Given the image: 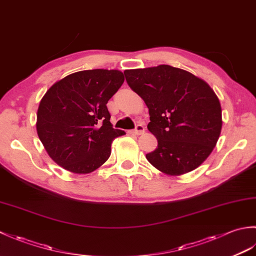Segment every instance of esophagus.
Wrapping results in <instances>:
<instances>
[{
    "mask_svg": "<svg viewBox=\"0 0 256 256\" xmlns=\"http://www.w3.org/2000/svg\"><path fill=\"white\" fill-rule=\"evenodd\" d=\"M145 132V128L143 124H138L136 128H135V130H133L132 133H134L135 135H140L143 134Z\"/></svg>",
    "mask_w": 256,
    "mask_h": 256,
    "instance_id": "obj_1",
    "label": "esophagus"
}]
</instances>
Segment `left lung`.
Returning a JSON list of instances; mask_svg holds the SVG:
<instances>
[{
    "instance_id": "8db88e82",
    "label": "left lung",
    "mask_w": 256,
    "mask_h": 256,
    "mask_svg": "<svg viewBox=\"0 0 256 256\" xmlns=\"http://www.w3.org/2000/svg\"><path fill=\"white\" fill-rule=\"evenodd\" d=\"M125 79L148 108V128L157 148L146 158L157 170L179 176L199 167L218 142L222 111L210 86L168 64L124 72Z\"/></svg>"
}]
</instances>
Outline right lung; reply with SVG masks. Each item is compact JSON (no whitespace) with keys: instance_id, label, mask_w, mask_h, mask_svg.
<instances>
[{"instance_id":"add662e5","label":"right lung","mask_w":256,"mask_h":256,"mask_svg":"<svg viewBox=\"0 0 256 256\" xmlns=\"http://www.w3.org/2000/svg\"><path fill=\"white\" fill-rule=\"evenodd\" d=\"M124 82L120 70H82L54 84L40 100L36 128L50 158L74 174H89L111 155L113 128L108 101Z\"/></svg>"}]
</instances>
